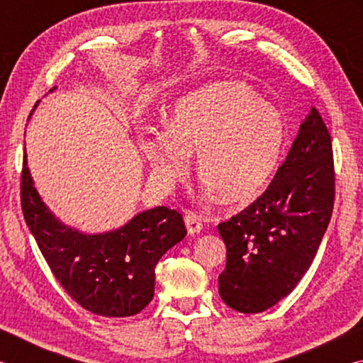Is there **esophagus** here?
Returning <instances> with one entry per match:
<instances>
[{
	"label": "esophagus",
	"instance_id": "esophagus-1",
	"mask_svg": "<svg viewBox=\"0 0 363 363\" xmlns=\"http://www.w3.org/2000/svg\"><path fill=\"white\" fill-rule=\"evenodd\" d=\"M184 220H186V227H187L189 233H199L201 229H203L201 218L196 213H187Z\"/></svg>",
	"mask_w": 363,
	"mask_h": 363
}]
</instances>
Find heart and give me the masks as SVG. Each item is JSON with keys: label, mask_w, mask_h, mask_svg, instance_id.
Wrapping results in <instances>:
<instances>
[{"label": "heart", "mask_w": 363, "mask_h": 363, "mask_svg": "<svg viewBox=\"0 0 363 363\" xmlns=\"http://www.w3.org/2000/svg\"><path fill=\"white\" fill-rule=\"evenodd\" d=\"M284 144L280 113L237 84L205 86L181 97L167 130L140 138V150L163 184L186 174L196 152L200 179L229 203L253 200L267 186Z\"/></svg>", "instance_id": "b5f03b06"}]
</instances>
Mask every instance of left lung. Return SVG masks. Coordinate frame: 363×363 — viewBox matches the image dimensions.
Listing matches in <instances>:
<instances>
[{
  "label": "left lung",
  "mask_w": 363,
  "mask_h": 363,
  "mask_svg": "<svg viewBox=\"0 0 363 363\" xmlns=\"http://www.w3.org/2000/svg\"><path fill=\"white\" fill-rule=\"evenodd\" d=\"M333 205L331 136L312 107L269 187L218 225L227 248L218 277L224 303L257 314L288 296L314 261Z\"/></svg>",
  "instance_id": "1"
}]
</instances>
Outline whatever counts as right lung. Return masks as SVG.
Segmentation results:
<instances>
[{
	"label": "right lung",
	"instance_id": "1",
	"mask_svg": "<svg viewBox=\"0 0 363 363\" xmlns=\"http://www.w3.org/2000/svg\"><path fill=\"white\" fill-rule=\"evenodd\" d=\"M23 219L67 294L102 317L139 314L153 298L155 266L187 235L182 214L167 206L139 213L113 232L86 235L52 216L43 203L23 157Z\"/></svg>",
	"mask_w": 363,
	"mask_h": 363
}]
</instances>
